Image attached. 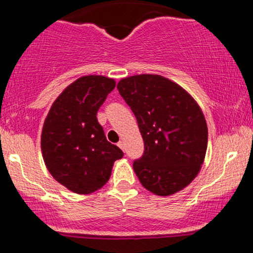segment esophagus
Listing matches in <instances>:
<instances>
[{
  "label": "esophagus",
  "instance_id": "obj_1",
  "mask_svg": "<svg viewBox=\"0 0 253 253\" xmlns=\"http://www.w3.org/2000/svg\"><path fill=\"white\" fill-rule=\"evenodd\" d=\"M118 146L120 147V149L123 150V151H125V143H124L123 140H120V141H119V143H118Z\"/></svg>",
  "mask_w": 253,
  "mask_h": 253
}]
</instances>
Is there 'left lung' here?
I'll return each instance as SVG.
<instances>
[{"mask_svg": "<svg viewBox=\"0 0 253 253\" xmlns=\"http://www.w3.org/2000/svg\"><path fill=\"white\" fill-rule=\"evenodd\" d=\"M117 88L143 136L144 155L133 163L143 187L158 196L184 189L201 170L207 151L208 128L199 104L161 75L123 78Z\"/></svg>", "mask_w": 253, "mask_h": 253, "instance_id": "left-lung-1", "label": "left lung"}]
</instances>
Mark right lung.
I'll return each mask as SVG.
<instances>
[{"mask_svg":"<svg viewBox=\"0 0 253 253\" xmlns=\"http://www.w3.org/2000/svg\"><path fill=\"white\" fill-rule=\"evenodd\" d=\"M113 78L83 76L63 90L43 123L42 152L53 178L72 193L91 194L108 182L124 152L110 144L97 110L113 89Z\"/></svg>","mask_w":253,"mask_h":253,"instance_id":"obj_1","label":"right lung"}]
</instances>
